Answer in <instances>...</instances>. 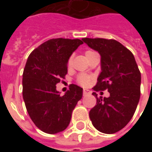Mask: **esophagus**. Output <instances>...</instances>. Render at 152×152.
<instances>
[{
	"mask_svg": "<svg viewBox=\"0 0 152 152\" xmlns=\"http://www.w3.org/2000/svg\"><path fill=\"white\" fill-rule=\"evenodd\" d=\"M83 94H84V95H88V94H90V91L88 90V89H83Z\"/></svg>",
	"mask_w": 152,
	"mask_h": 152,
	"instance_id": "esophagus-1",
	"label": "esophagus"
}]
</instances>
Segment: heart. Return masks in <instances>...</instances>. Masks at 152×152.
<instances>
[{
    "label": "heart",
    "instance_id": "1",
    "mask_svg": "<svg viewBox=\"0 0 152 152\" xmlns=\"http://www.w3.org/2000/svg\"><path fill=\"white\" fill-rule=\"evenodd\" d=\"M94 53H95V52H94L92 50H86V52H85V55L86 56V58H88L90 54H92ZM72 58L70 57L68 60H67V62H66V66H67L68 68H70L72 66ZM92 79V76H90V75H88V74H80L79 76H77L76 80H77V82H78L79 85H80L81 86H84V87H86V86H88L90 84Z\"/></svg>",
    "mask_w": 152,
    "mask_h": 152
}]
</instances>
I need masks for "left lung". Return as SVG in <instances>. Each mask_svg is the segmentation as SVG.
Instances as JSON below:
<instances>
[{
    "label": "left lung",
    "mask_w": 152,
    "mask_h": 152,
    "mask_svg": "<svg viewBox=\"0 0 152 152\" xmlns=\"http://www.w3.org/2000/svg\"><path fill=\"white\" fill-rule=\"evenodd\" d=\"M82 40L101 55L102 72L95 92L107 89L108 98L98 97L89 112L93 125L104 134H115L130 121L140 99L141 73L134 54L119 41L103 38H83ZM102 93V92H101Z\"/></svg>",
    "instance_id": "obj_1"
}]
</instances>
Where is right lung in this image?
Returning a JSON list of instances; mask_svg holds the SVG:
<instances>
[{
	"label": "right lung",
	"mask_w": 152,
	"mask_h": 152,
	"mask_svg": "<svg viewBox=\"0 0 152 152\" xmlns=\"http://www.w3.org/2000/svg\"><path fill=\"white\" fill-rule=\"evenodd\" d=\"M82 44L80 39H50L28 58L23 73V98L31 121L46 134L66 129L82 98L83 89L76 85H70L63 96L56 90V85L67 73V60Z\"/></svg>",
	"instance_id": "add662e5"
}]
</instances>
